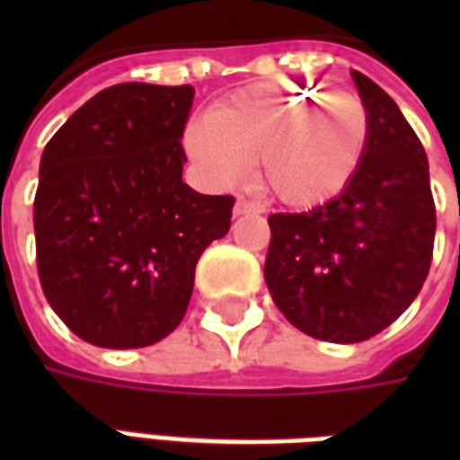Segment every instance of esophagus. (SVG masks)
Returning a JSON list of instances; mask_svg holds the SVG:
<instances>
[{
	"mask_svg": "<svg viewBox=\"0 0 460 460\" xmlns=\"http://www.w3.org/2000/svg\"><path fill=\"white\" fill-rule=\"evenodd\" d=\"M256 211H261V204L246 199V197H239V199H236V204H234V217H243V214H256Z\"/></svg>",
	"mask_w": 460,
	"mask_h": 460,
	"instance_id": "34e87169",
	"label": "esophagus"
}]
</instances>
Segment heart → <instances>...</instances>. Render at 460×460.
I'll list each match as a JSON object with an SVG mask.
<instances>
[{"label": "heart", "mask_w": 460, "mask_h": 460, "mask_svg": "<svg viewBox=\"0 0 460 460\" xmlns=\"http://www.w3.org/2000/svg\"><path fill=\"white\" fill-rule=\"evenodd\" d=\"M211 125L217 133L207 122L187 130V150L211 180L234 187L256 160L261 187L300 209L338 197L369 140L367 105L352 91L253 85L217 105Z\"/></svg>", "instance_id": "heart-1"}]
</instances>
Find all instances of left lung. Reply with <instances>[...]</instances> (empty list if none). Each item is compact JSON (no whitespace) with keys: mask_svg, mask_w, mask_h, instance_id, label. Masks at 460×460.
<instances>
[{"mask_svg":"<svg viewBox=\"0 0 460 460\" xmlns=\"http://www.w3.org/2000/svg\"><path fill=\"white\" fill-rule=\"evenodd\" d=\"M369 115L359 170L335 199L270 214L263 266L273 303L310 338L362 342L389 328L424 286L436 207L421 142L389 95L352 71Z\"/></svg>","mask_w":460,"mask_h":460,"instance_id":"obj_1","label":"left lung"}]
</instances>
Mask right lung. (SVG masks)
Instances as JSON below:
<instances>
[{
  "label": "right lung",
  "instance_id": "right-lung-1",
  "mask_svg": "<svg viewBox=\"0 0 460 460\" xmlns=\"http://www.w3.org/2000/svg\"><path fill=\"white\" fill-rule=\"evenodd\" d=\"M191 101V85H111L44 147L39 280L56 315L91 345L167 338L187 313L197 261L229 231L234 197L181 181Z\"/></svg>",
  "mask_w": 460,
  "mask_h": 460
}]
</instances>
